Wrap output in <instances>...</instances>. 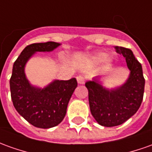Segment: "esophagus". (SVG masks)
<instances>
[{
  "mask_svg": "<svg viewBox=\"0 0 152 152\" xmlns=\"http://www.w3.org/2000/svg\"><path fill=\"white\" fill-rule=\"evenodd\" d=\"M77 82H78V83H79V84H83L84 83H85V78H83V76H78L77 77Z\"/></svg>",
  "mask_w": 152,
  "mask_h": 152,
  "instance_id": "1",
  "label": "esophagus"
}]
</instances>
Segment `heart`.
I'll list each match as a JSON object with an SVG mask.
<instances>
[{
  "label": "heart",
  "mask_w": 152,
  "mask_h": 152,
  "mask_svg": "<svg viewBox=\"0 0 152 152\" xmlns=\"http://www.w3.org/2000/svg\"><path fill=\"white\" fill-rule=\"evenodd\" d=\"M106 58V54H104V53H98V54H95L93 56V60H94L95 63H99L102 61V60H104ZM106 64L107 65H109L110 62H111V60H110L109 58H107L106 60Z\"/></svg>",
  "instance_id": "heart-1"
}]
</instances>
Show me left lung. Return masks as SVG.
Listing matches in <instances>:
<instances>
[{"mask_svg": "<svg viewBox=\"0 0 152 152\" xmlns=\"http://www.w3.org/2000/svg\"><path fill=\"white\" fill-rule=\"evenodd\" d=\"M114 48L117 53L126 58L131 71L127 81L113 90L102 88L95 79L85 83L88 90L91 113L98 124L107 127L121 125L137 112L142 104L145 88L142 64L135 58L132 51L124 47Z\"/></svg>", "mask_w": 152, "mask_h": 152, "instance_id": "1", "label": "left lung"}]
</instances>
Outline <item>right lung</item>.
Returning a JSON list of instances; mask_svg holds the SVG:
<instances>
[{"mask_svg": "<svg viewBox=\"0 0 152 152\" xmlns=\"http://www.w3.org/2000/svg\"><path fill=\"white\" fill-rule=\"evenodd\" d=\"M60 44L52 41L27 45L15 61L10 79V96L15 108L31 125L50 128L65 117L68 103L78 86L77 80H55L45 88L31 86L24 72L28 59L35 52L52 51Z\"/></svg>", "mask_w": 152, "mask_h": 152, "instance_id": "1", "label": "right lung"}]
</instances>
